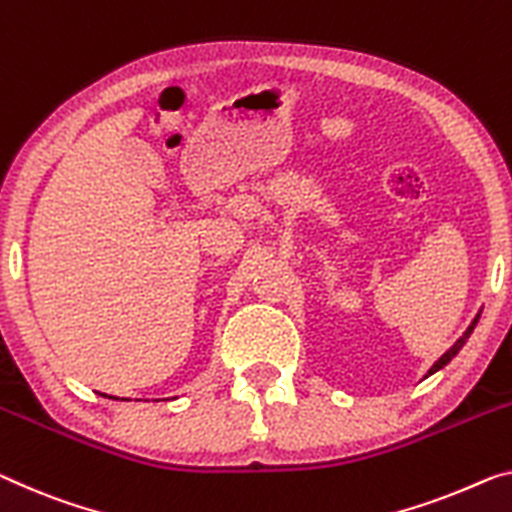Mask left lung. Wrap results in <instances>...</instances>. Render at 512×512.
Segmentation results:
<instances>
[{
  "label": "left lung",
  "instance_id": "obj_1",
  "mask_svg": "<svg viewBox=\"0 0 512 512\" xmlns=\"http://www.w3.org/2000/svg\"><path fill=\"white\" fill-rule=\"evenodd\" d=\"M478 318H481V313H478V316L474 318V320H471V325L467 327V332L465 334H462L460 338H458V341H455L453 343V348L451 350H446L444 352V355L442 357H439V361H435V366H432L430 368V371H428V375H432V373H437L439 371V368H444L446 364H448V361H451L455 355H458V352H460V348H462V345H465L467 343V338L471 336V332H474V327H476V322H478ZM426 375V377H428Z\"/></svg>",
  "mask_w": 512,
  "mask_h": 512
}]
</instances>
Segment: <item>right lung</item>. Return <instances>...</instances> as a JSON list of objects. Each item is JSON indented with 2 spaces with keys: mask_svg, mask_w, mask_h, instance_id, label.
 Instances as JSON below:
<instances>
[{
  "mask_svg": "<svg viewBox=\"0 0 512 512\" xmlns=\"http://www.w3.org/2000/svg\"><path fill=\"white\" fill-rule=\"evenodd\" d=\"M102 396H105V393H102ZM109 398H112V396H109ZM114 400H119V398H114ZM123 400V398H121Z\"/></svg>",
  "mask_w": 512,
  "mask_h": 512,
  "instance_id": "add662e5",
  "label": "right lung"
}]
</instances>
